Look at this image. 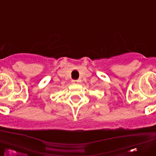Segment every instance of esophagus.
Instances as JSON below:
<instances>
[{
	"label": "esophagus",
	"instance_id": "1",
	"mask_svg": "<svg viewBox=\"0 0 156 156\" xmlns=\"http://www.w3.org/2000/svg\"><path fill=\"white\" fill-rule=\"evenodd\" d=\"M81 82L80 80H72V83H80Z\"/></svg>",
	"mask_w": 156,
	"mask_h": 156
}]
</instances>
